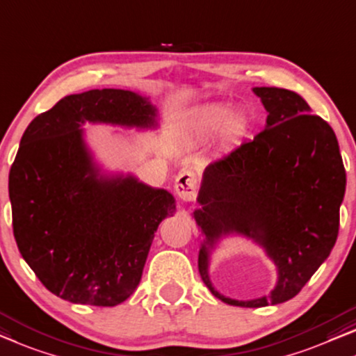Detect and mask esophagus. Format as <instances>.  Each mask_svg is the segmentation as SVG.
I'll use <instances>...</instances> for the list:
<instances>
[{
  "instance_id": "1",
  "label": "esophagus",
  "mask_w": 356,
  "mask_h": 356,
  "mask_svg": "<svg viewBox=\"0 0 356 356\" xmlns=\"http://www.w3.org/2000/svg\"><path fill=\"white\" fill-rule=\"evenodd\" d=\"M175 191H177L178 197L184 200V202H191L195 199V191H197V179L193 172L184 170L177 177L175 181Z\"/></svg>"
}]
</instances>
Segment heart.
<instances>
[{"mask_svg": "<svg viewBox=\"0 0 356 356\" xmlns=\"http://www.w3.org/2000/svg\"><path fill=\"white\" fill-rule=\"evenodd\" d=\"M223 127V135L226 140L233 141L244 135L247 128V117L239 111L229 112L221 106H213L202 109L195 117L194 130L200 136L215 135Z\"/></svg>", "mask_w": 356, "mask_h": 356, "instance_id": "obj_1", "label": "heart"}]
</instances>
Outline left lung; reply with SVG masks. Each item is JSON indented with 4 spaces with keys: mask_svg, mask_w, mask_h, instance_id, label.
Masks as SVG:
<instances>
[{
    "mask_svg": "<svg viewBox=\"0 0 356 356\" xmlns=\"http://www.w3.org/2000/svg\"><path fill=\"white\" fill-rule=\"evenodd\" d=\"M268 112L265 130L205 168L194 220L204 236L199 273L221 302L259 308L296 297L331 254L339 234L345 168L336 133L297 92L257 86ZM241 234L275 261L278 282L254 301L225 298L208 276L209 252L221 237Z\"/></svg>",
    "mask_w": 356,
    "mask_h": 356,
    "instance_id": "8db88e82",
    "label": "left lung"
}]
</instances>
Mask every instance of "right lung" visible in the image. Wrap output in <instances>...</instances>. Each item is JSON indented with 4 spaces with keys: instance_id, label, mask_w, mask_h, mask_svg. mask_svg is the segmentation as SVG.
<instances>
[{
    "instance_id": "1",
    "label": "right lung",
    "mask_w": 356,
    "mask_h": 356,
    "mask_svg": "<svg viewBox=\"0 0 356 356\" xmlns=\"http://www.w3.org/2000/svg\"><path fill=\"white\" fill-rule=\"evenodd\" d=\"M156 117L146 97L104 88L63 97L25 130L9 172L14 238L54 296L115 307L140 284L154 233L175 213V197L133 175H101L81 125L154 128Z\"/></svg>"
}]
</instances>
